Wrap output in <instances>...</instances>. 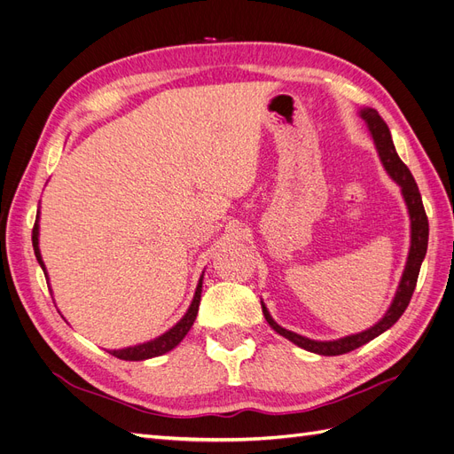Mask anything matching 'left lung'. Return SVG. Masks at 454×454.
<instances>
[{
	"mask_svg": "<svg viewBox=\"0 0 454 454\" xmlns=\"http://www.w3.org/2000/svg\"><path fill=\"white\" fill-rule=\"evenodd\" d=\"M358 114L365 121V125L369 129L371 138H373V144H375V149H377L384 170H387V174L402 189V197L405 200L407 212H409V222H411V246H409L403 274L400 278V284H397V290H395V295L392 299L388 310L384 312V316L377 324L364 329V332H360V333H352V335L333 339V340H314V339L303 337L295 332H290V329L278 325L277 322H274V318L270 316L263 301H261V309H263L265 320L269 322V325L274 329V332L286 337L287 340H292L294 345L305 348L309 352L320 354V356H339V354H347L350 350L360 348L362 345H365V342L373 340L375 337L387 332V329H390L397 320H400V316L405 312V309L409 305L411 295H413V292H415L420 265L426 257V250H428V217H426L422 197H420V191L417 187L413 174H411V170L405 167L400 155H397L390 130L387 127V122H384L382 117L379 115L377 109L362 107Z\"/></svg>",
	"mask_w": 454,
	"mask_h": 454,
	"instance_id": "8db88e82",
	"label": "left lung"
}]
</instances>
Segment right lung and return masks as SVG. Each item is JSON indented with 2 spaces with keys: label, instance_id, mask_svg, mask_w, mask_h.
Returning a JSON list of instances; mask_svg holds the SVG:
<instances>
[{
  "label": "right lung",
  "instance_id": "1",
  "mask_svg": "<svg viewBox=\"0 0 454 454\" xmlns=\"http://www.w3.org/2000/svg\"><path fill=\"white\" fill-rule=\"evenodd\" d=\"M32 244H34V252L37 257V263L41 265L45 272V278H49L45 263H43V257H41L39 252V210H37V217H35V225L32 231ZM202 278H204V272L200 274L199 284H197V290L193 295V301H191V305L187 309V312L182 316V320L174 324L168 332H164L162 335L155 337L153 340H147L142 342V345H134V347H127V348H119V350H107L112 356L119 360H127V362H140V360H149V358H155V356H162L170 352L172 348H176L180 342L184 340V337L187 335V332L193 325L195 318H197V312H199V305H200V294H202Z\"/></svg>",
  "mask_w": 454,
  "mask_h": 454
}]
</instances>
